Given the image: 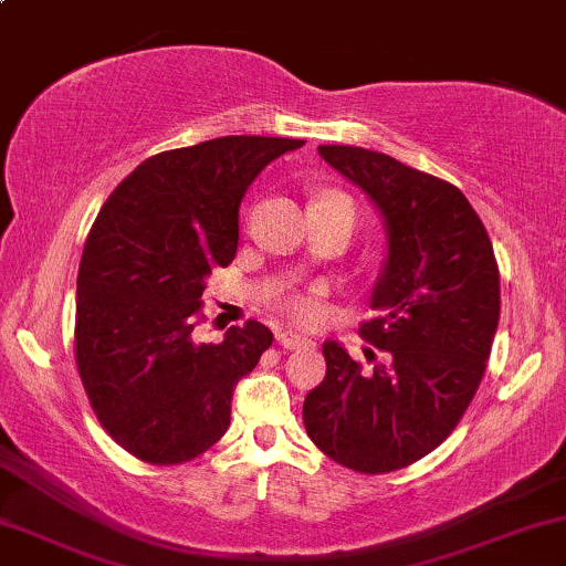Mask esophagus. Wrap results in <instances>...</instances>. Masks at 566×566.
<instances>
[{"label": "esophagus", "instance_id": "obj_1", "mask_svg": "<svg viewBox=\"0 0 566 566\" xmlns=\"http://www.w3.org/2000/svg\"><path fill=\"white\" fill-rule=\"evenodd\" d=\"M277 344L283 348H302V346H310L312 338L304 336V333H296V331H281L277 333Z\"/></svg>", "mask_w": 566, "mask_h": 566}]
</instances>
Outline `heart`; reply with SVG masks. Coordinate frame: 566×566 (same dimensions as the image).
<instances>
[{"label":"heart","instance_id":"obj_1","mask_svg":"<svg viewBox=\"0 0 566 566\" xmlns=\"http://www.w3.org/2000/svg\"><path fill=\"white\" fill-rule=\"evenodd\" d=\"M317 201H344V205H352L348 197H344V193H338V191H327V193H323V197H317ZM317 294H319L317 289L306 291V294H298L294 302H291V312H294L298 319L317 317V312H319Z\"/></svg>","mask_w":566,"mask_h":566}]
</instances>
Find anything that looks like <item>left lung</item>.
<instances>
[{
  "label": "left lung",
  "instance_id": "left-lung-1",
  "mask_svg": "<svg viewBox=\"0 0 566 566\" xmlns=\"http://www.w3.org/2000/svg\"><path fill=\"white\" fill-rule=\"evenodd\" d=\"M317 151L386 226L388 254L369 296L378 317L359 331L388 359L367 369L325 340L327 369L306 394L304 428L333 462L380 475L438 449L470 407L499 327V264L457 186L361 146Z\"/></svg>",
  "mask_w": 566,
  "mask_h": 566
}]
</instances>
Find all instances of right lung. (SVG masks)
Instances as JSON below:
<instances>
[{
  "instance_id": "obj_1",
  "label": "right lung",
  "mask_w": 566,
  "mask_h": 566,
  "mask_svg": "<svg viewBox=\"0 0 566 566\" xmlns=\"http://www.w3.org/2000/svg\"><path fill=\"white\" fill-rule=\"evenodd\" d=\"M302 138L222 136L144 159L104 201L83 247L75 361L102 428L149 464H180L226 436L233 388L272 344L256 319L220 344L193 327L212 270L239 249L254 178Z\"/></svg>"
}]
</instances>
